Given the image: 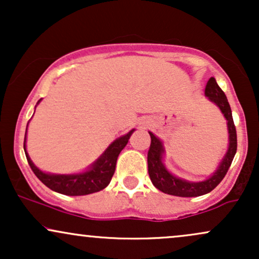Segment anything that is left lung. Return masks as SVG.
Masks as SVG:
<instances>
[{"mask_svg":"<svg viewBox=\"0 0 259 259\" xmlns=\"http://www.w3.org/2000/svg\"><path fill=\"white\" fill-rule=\"evenodd\" d=\"M204 95L212 102H214L217 106L221 108L225 119L228 120V132H229V147L224 158L222 159L221 164L218 165L217 170L210 175L207 180L198 181H187L180 178H177L175 175L169 173L167 168L163 164V148L162 141L158 138L150 133L151 136V145L150 150L147 153V164H148V175L152 184L159 191L164 194L179 196V197H197V196L206 195L212 191L214 187L218 186V184L224 179L227 175L229 168H230L231 162H233L235 153L237 148V138H236V129L233 120V114H231V108L229 105L227 96L224 91L219 88L214 78L208 80L206 85Z\"/></svg>","mask_w":259,"mask_h":259,"instance_id":"obj_1","label":"left lung"}]
</instances>
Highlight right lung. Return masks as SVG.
<instances>
[{"label":"right lung","mask_w":259,"mask_h":259,"mask_svg":"<svg viewBox=\"0 0 259 259\" xmlns=\"http://www.w3.org/2000/svg\"><path fill=\"white\" fill-rule=\"evenodd\" d=\"M40 101L41 100H38V102ZM26 129H28V125H26ZM133 133L134 129L130 130L126 135L120 136L119 139L113 141L108 148L103 152L102 156L91 165L90 169H88L84 173L79 174H49L41 171L32 163L29 154L26 153V134L24 138V151L31 170L38 178V180L45 184L49 189H51L52 191L68 196L89 195L101 191V190L105 189L111 183V179L115 170L118 156H119L120 151L126 146Z\"/></svg>","instance_id":"add662e5"}]
</instances>
